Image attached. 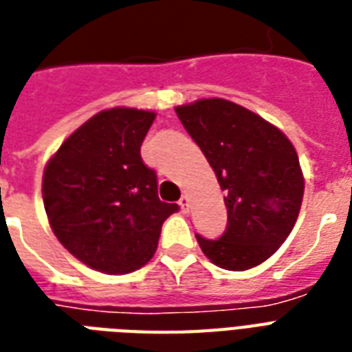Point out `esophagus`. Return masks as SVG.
Listing matches in <instances>:
<instances>
[{
    "label": "esophagus",
    "instance_id": "34e87169",
    "mask_svg": "<svg viewBox=\"0 0 352 352\" xmlns=\"http://www.w3.org/2000/svg\"><path fill=\"white\" fill-rule=\"evenodd\" d=\"M178 204H179V207H182V211H184V213H187V211H189V206H190L189 196H187V195L182 196V198H179Z\"/></svg>",
    "mask_w": 352,
    "mask_h": 352
}]
</instances>
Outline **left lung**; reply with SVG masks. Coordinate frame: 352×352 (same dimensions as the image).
Here are the masks:
<instances>
[{"label": "left lung", "mask_w": 352, "mask_h": 352, "mask_svg": "<svg viewBox=\"0 0 352 352\" xmlns=\"http://www.w3.org/2000/svg\"><path fill=\"white\" fill-rule=\"evenodd\" d=\"M176 113L226 195L228 228L217 241L196 235L201 252L219 268H255L298 220L305 192L298 152L279 128L231 100L200 99Z\"/></svg>", "instance_id": "left-lung-1"}]
</instances>
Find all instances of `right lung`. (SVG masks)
I'll list each match as a JSON object with an SVG mask.
<instances>
[{"label": "right lung", "mask_w": 352, "mask_h": 352, "mask_svg": "<svg viewBox=\"0 0 352 352\" xmlns=\"http://www.w3.org/2000/svg\"><path fill=\"white\" fill-rule=\"evenodd\" d=\"M156 113L117 106L95 113L43 168L42 198L60 244L89 268L130 274L156 253L163 222L178 211L157 196L141 143Z\"/></svg>", "instance_id": "obj_1"}]
</instances>
